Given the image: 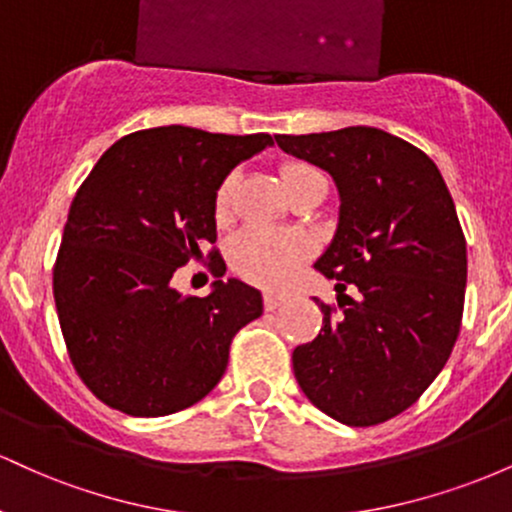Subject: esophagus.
Wrapping results in <instances>:
<instances>
[{
  "label": "esophagus",
  "instance_id": "esophagus-1",
  "mask_svg": "<svg viewBox=\"0 0 512 512\" xmlns=\"http://www.w3.org/2000/svg\"><path fill=\"white\" fill-rule=\"evenodd\" d=\"M262 298H264V308L267 310H276L281 303L286 301L284 293H276V291H264Z\"/></svg>",
  "mask_w": 512,
  "mask_h": 512
}]
</instances>
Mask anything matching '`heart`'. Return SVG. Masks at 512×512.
I'll return each mask as SVG.
<instances>
[{
	"label": "heart",
	"mask_w": 512,
	"mask_h": 512,
	"mask_svg": "<svg viewBox=\"0 0 512 512\" xmlns=\"http://www.w3.org/2000/svg\"><path fill=\"white\" fill-rule=\"evenodd\" d=\"M317 173L305 163H291L281 170L286 192H291L298 182ZM238 175H228L216 192L214 211L221 223L231 219L233 197H236ZM310 252L308 238L296 231H279V228H248L233 240L231 264L240 276L262 286H281L293 274Z\"/></svg>",
	"instance_id": "1"
}]
</instances>
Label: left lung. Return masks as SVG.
<instances>
[{
    "label": "left lung",
    "instance_id": "left-lung-1",
    "mask_svg": "<svg viewBox=\"0 0 512 512\" xmlns=\"http://www.w3.org/2000/svg\"><path fill=\"white\" fill-rule=\"evenodd\" d=\"M274 139L339 192L337 231L315 262L337 279L339 308L315 298L322 330L293 349V373L339 424H383L424 395L460 334L467 243L455 202L424 151L378 127Z\"/></svg>",
    "mask_w": 512,
    "mask_h": 512
}]
</instances>
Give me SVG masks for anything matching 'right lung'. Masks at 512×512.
Listing matches in <instances>:
<instances>
[{"label":"right lung","instance_id":"1","mask_svg":"<svg viewBox=\"0 0 512 512\" xmlns=\"http://www.w3.org/2000/svg\"><path fill=\"white\" fill-rule=\"evenodd\" d=\"M272 144L269 134L142 129L110 146L79 187L52 289L76 373L108 407L173 414L226 373L231 339L262 315V293L219 279L209 296L185 298L170 281L216 240L221 182Z\"/></svg>","mask_w":512,"mask_h":512}]
</instances>
